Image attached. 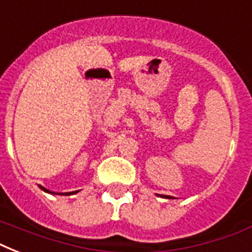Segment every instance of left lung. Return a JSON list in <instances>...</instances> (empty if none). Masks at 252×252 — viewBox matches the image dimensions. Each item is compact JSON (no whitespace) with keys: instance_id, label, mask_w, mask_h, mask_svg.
Listing matches in <instances>:
<instances>
[{"instance_id":"1","label":"left lung","mask_w":252,"mask_h":252,"mask_svg":"<svg viewBox=\"0 0 252 252\" xmlns=\"http://www.w3.org/2000/svg\"><path fill=\"white\" fill-rule=\"evenodd\" d=\"M161 196V197H165V199H176V197H172V196H167V195H157Z\"/></svg>"}]
</instances>
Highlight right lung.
I'll list each match as a JSON object with an SVG mask.
<instances>
[{
  "label": "right lung",
  "instance_id": "1",
  "mask_svg": "<svg viewBox=\"0 0 252 252\" xmlns=\"http://www.w3.org/2000/svg\"><path fill=\"white\" fill-rule=\"evenodd\" d=\"M40 188L43 189L44 192H47V193H52V195H63V196H69V195H74V193H77V192H80V191H73V192H61V193H56V192H52V191H49V189H47V188L44 187H41Z\"/></svg>",
  "mask_w": 252,
  "mask_h": 252
}]
</instances>
